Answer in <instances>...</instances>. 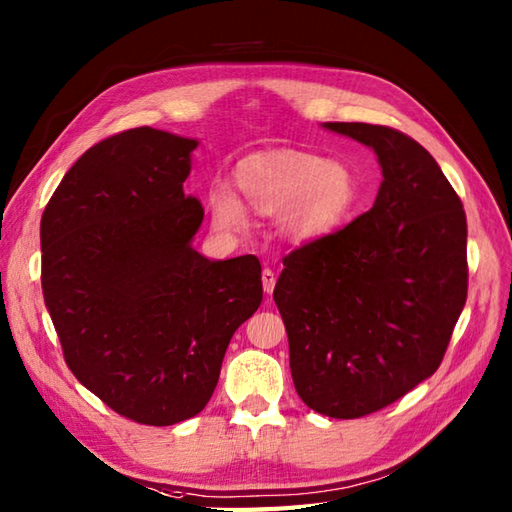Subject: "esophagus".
<instances>
[{
  "instance_id": "34e87169",
  "label": "esophagus",
  "mask_w": 512,
  "mask_h": 512,
  "mask_svg": "<svg viewBox=\"0 0 512 512\" xmlns=\"http://www.w3.org/2000/svg\"><path fill=\"white\" fill-rule=\"evenodd\" d=\"M275 284H277V277H275L273 270H270V268H264V273H262V286H264V292H266V295H273Z\"/></svg>"
}]
</instances>
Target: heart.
<instances>
[{"instance_id":"heart-1","label":"heart","mask_w":512,"mask_h":512,"mask_svg":"<svg viewBox=\"0 0 512 512\" xmlns=\"http://www.w3.org/2000/svg\"><path fill=\"white\" fill-rule=\"evenodd\" d=\"M235 184L250 209L277 215L281 237L312 244L334 235L361 204L356 173L343 160H323L301 149H273L248 156L235 169ZM215 228L244 233L246 206L226 187L209 193Z\"/></svg>"}]
</instances>
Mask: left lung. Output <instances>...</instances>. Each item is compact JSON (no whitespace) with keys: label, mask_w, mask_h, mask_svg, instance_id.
<instances>
[{"label":"left lung","mask_w":512,"mask_h":512,"mask_svg":"<svg viewBox=\"0 0 512 512\" xmlns=\"http://www.w3.org/2000/svg\"><path fill=\"white\" fill-rule=\"evenodd\" d=\"M374 149L372 209L284 259L275 303L299 398L330 418L396 402L442 363L466 303V215L438 162L383 125L323 123Z\"/></svg>","instance_id":"left-lung-1"}]
</instances>
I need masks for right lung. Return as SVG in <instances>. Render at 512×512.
I'll list each match as a JSON object with an SVG mask.
<instances>
[{
	"label": "right lung",
	"mask_w": 512,
	"mask_h": 512,
	"mask_svg": "<svg viewBox=\"0 0 512 512\" xmlns=\"http://www.w3.org/2000/svg\"><path fill=\"white\" fill-rule=\"evenodd\" d=\"M198 140L154 127L90 147L41 217V288L65 363L121 416L169 427L206 407L231 336L262 303L255 255L191 246Z\"/></svg>",
	"instance_id": "add662e5"
}]
</instances>
